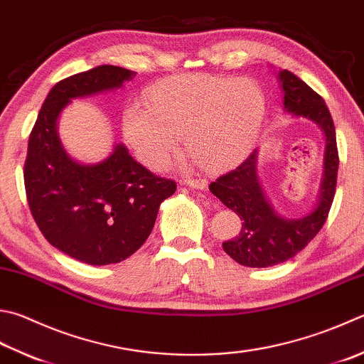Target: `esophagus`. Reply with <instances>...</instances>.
I'll use <instances>...</instances> for the list:
<instances>
[{"instance_id": "1", "label": "esophagus", "mask_w": 364, "mask_h": 364, "mask_svg": "<svg viewBox=\"0 0 364 364\" xmlns=\"http://www.w3.org/2000/svg\"><path fill=\"white\" fill-rule=\"evenodd\" d=\"M185 183H187L188 187L196 188V190H204L205 187H208V182H205L204 179H187L185 181Z\"/></svg>"}]
</instances>
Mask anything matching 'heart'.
<instances>
[{"instance_id":"heart-1","label":"heart","mask_w":364,"mask_h":364,"mask_svg":"<svg viewBox=\"0 0 364 364\" xmlns=\"http://www.w3.org/2000/svg\"><path fill=\"white\" fill-rule=\"evenodd\" d=\"M147 107L132 102L122 127L138 159L159 168L183 134L187 149L205 168L222 169L250 152L266 117V98L250 79L182 74L146 93Z\"/></svg>"}]
</instances>
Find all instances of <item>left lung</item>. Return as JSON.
Returning <instances> with one entry per match:
<instances>
[{"label":"left lung","mask_w":364,"mask_h":364,"mask_svg":"<svg viewBox=\"0 0 364 364\" xmlns=\"http://www.w3.org/2000/svg\"><path fill=\"white\" fill-rule=\"evenodd\" d=\"M279 82L284 92V109L293 117H303L317 123L325 134L323 174H321L317 203L303 217L290 218L277 214L264 195L258 179V149L236 169L218 177L209 185L226 208L236 212L242 228L231 241L223 242V250L242 266L267 267L296 255L309 244L326 222L333 204L338 179V146L336 129L323 98L306 82L290 71H280Z\"/></svg>","instance_id":"left-lung-1"}]
</instances>
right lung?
<instances>
[{
    "mask_svg": "<svg viewBox=\"0 0 364 364\" xmlns=\"http://www.w3.org/2000/svg\"><path fill=\"white\" fill-rule=\"evenodd\" d=\"M134 71L101 65L60 80L31 129L23 179L34 222L55 249L93 266L120 263L146 242L174 181L150 173L123 144L100 163L71 159L58 117L74 98L117 90Z\"/></svg>",
    "mask_w": 364,
    "mask_h": 364,
    "instance_id": "right-lung-1",
    "label": "right lung"
}]
</instances>
